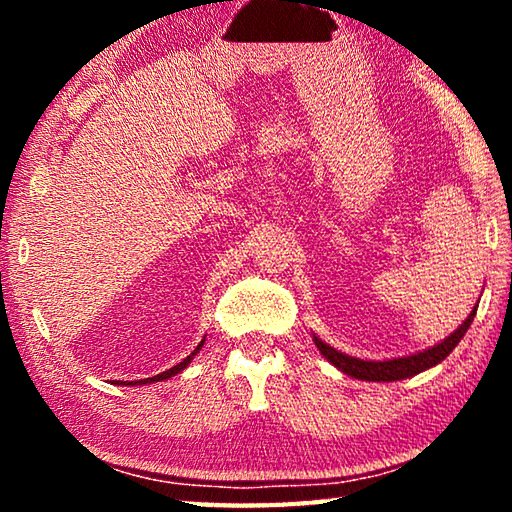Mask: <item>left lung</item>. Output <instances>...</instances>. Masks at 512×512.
I'll use <instances>...</instances> for the list:
<instances>
[{"instance_id":"left-lung-1","label":"left lung","mask_w":512,"mask_h":512,"mask_svg":"<svg viewBox=\"0 0 512 512\" xmlns=\"http://www.w3.org/2000/svg\"><path fill=\"white\" fill-rule=\"evenodd\" d=\"M476 307H479V302H476L474 309L470 311V316H467L463 323L454 329L452 334L445 336L443 341L431 345V348L422 350V352L406 354V357H395V359H384V361H368V359L350 357V354L332 348V345L325 343L323 339H318L316 334H314V343H316V348L320 350V354H323V357L329 363H332L334 368H339L343 375L361 379V381H400V379H409V377L420 375V372L438 366L440 361L447 359L449 352H452L456 345L461 343L465 332L470 329L472 320L476 316Z\"/></svg>"}]
</instances>
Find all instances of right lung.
Wrapping results in <instances>:
<instances>
[{"label": "right lung", "instance_id": "1", "mask_svg": "<svg viewBox=\"0 0 512 512\" xmlns=\"http://www.w3.org/2000/svg\"><path fill=\"white\" fill-rule=\"evenodd\" d=\"M203 343H205V336H203V341L196 345L194 348V352L189 354L187 359H183L178 363V366H173V368H169V370H164V372H160V375H155V377H146V379H137V381H115L117 386H142V384H153V381H164V379H171L173 375H178V372H183L189 363H192V359L196 357L198 352H201V348H203Z\"/></svg>", "mask_w": 512, "mask_h": 512}]
</instances>
